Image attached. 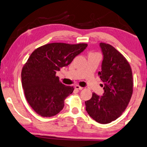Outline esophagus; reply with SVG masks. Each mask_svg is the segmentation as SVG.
<instances>
[{
    "label": "esophagus",
    "instance_id": "obj_1",
    "mask_svg": "<svg viewBox=\"0 0 147 147\" xmlns=\"http://www.w3.org/2000/svg\"><path fill=\"white\" fill-rule=\"evenodd\" d=\"M74 88H76V90H81L83 89L82 87L78 86V85H76V86H74Z\"/></svg>",
    "mask_w": 147,
    "mask_h": 147
}]
</instances>
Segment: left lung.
I'll return each instance as SVG.
<instances>
[{
    "instance_id": "8db88e82",
    "label": "left lung",
    "mask_w": 147,
    "mask_h": 147,
    "mask_svg": "<svg viewBox=\"0 0 147 147\" xmlns=\"http://www.w3.org/2000/svg\"><path fill=\"white\" fill-rule=\"evenodd\" d=\"M103 54L102 71L103 96L92 94L85 102L86 110L94 120L106 124L117 119L127 107L133 94V74L129 63L113 46L100 43Z\"/></svg>"
}]
</instances>
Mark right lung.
I'll return each mask as SVG.
<instances>
[{
  "label": "right lung",
  "mask_w": 147,
  "mask_h": 147,
  "mask_svg": "<svg viewBox=\"0 0 147 147\" xmlns=\"http://www.w3.org/2000/svg\"><path fill=\"white\" fill-rule=\"evenodd\" d=\"M86 43H52L36 49L22 70V84L26 100L42 117H52L63 109L73 86H65L56 73L67 67L86 49Z\"/></svg>",
  "instance_id": "obj_1"
}]
</instances>
